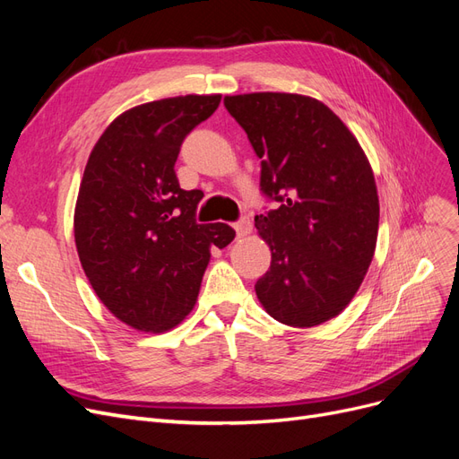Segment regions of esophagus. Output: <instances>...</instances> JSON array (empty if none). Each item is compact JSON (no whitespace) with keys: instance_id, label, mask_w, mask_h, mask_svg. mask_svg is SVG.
I'll return each mask as SVG.
<instances>
[{"instance_id":"34e87169","label":"esophagus","mask_w":459,"mask_h":459,"mask_svg":"<svg viewBox=\"0 0 459 459\" xmlns=\"http://www.w3.org/2000/svg\"><path fill=\"white\" fill-rule=\"evenodd\" d=\"M233 228H235V231H238L239 238H243V235L251 233V230H253V221L248 220V216H241L238 221H235Z\"/></svg>"}]
</instances>
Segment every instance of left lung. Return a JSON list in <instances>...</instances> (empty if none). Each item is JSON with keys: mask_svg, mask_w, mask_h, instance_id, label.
Returning <instances> with one entry per match:
<instances>
[{"mask_svg": "<svg viewBox=\"0 0 459 459\" xmlns=\"http://www.w3.org/2000/svg\"><path fill=\"white\" fill-rule=\"evenodd\" d=\"M260 159V191L275 203L255 216L272 248L255 289L285 325L314 327L339 316L369 268L379 230L371 166L342 120L297 93L224 97Z\"/></svg>", "mask_w": 459, "mask_h": 459, "instance_id": "left-lung-1", "label": "left lung"}]
</instances>
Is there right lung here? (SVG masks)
Masks as SVG:
<instances>
[{"label":"right lung","mask_w":459,"mask_h":459,"mask_svg":"<svg viewBox=\"0 0 459 459\" xmlns=\"http://www.w3.org/2000/svg\"><path fill=\"white\" fill-rule=\"evenodd\" d=\"M220 95L170 97L134 107L103 132L82 178L74 239L88 280L124 324L160 333L195 307L211 248L235 238L228 224H199L201 189L174 172L187 134Z\"/></svg>","instance_id":"right-lung-1"}]
</instances>
